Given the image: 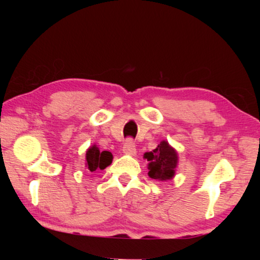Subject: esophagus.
<instances>
[{"mask_svg":"<svg viewBox=\"0 0 260 260\" xmlns=\"http://www.w3.org/2000/svg\"><path fill=\"white\" fill-rule=\"evenodd\" d=\"M123 152L127 155H135L136 154V144L135 142L129 138V140L125 141V143L123 145Z\"/></svg>","mask_w":260,"mask_h":260,"instance_id":"34e87169","label":"esophagus"}]
</instances>
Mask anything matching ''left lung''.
<instances>
[{
  "label": "left lung",
  "mask_w": 260,
  "mask_h": 260,
  "mask_svg": "<svg viewBox=\"0 0 260 260\" xmlns=\"http://www.w3.org/2000/svg\"><path fill=\"white\" fill-rule=\"evenodd\" d=\"M144 158H147L148 175L154 180L167 181L172 180L175 175V170L179 162L177 152L167 141H162L157 148L150 152H145Z\"/></svg>",
  "instance_id": "obj_1"
}]
</instances>
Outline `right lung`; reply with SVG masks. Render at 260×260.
Listing matches in <instances>:
<instances>
[{
    "label": "right lung",
    "instance_id": "1",
    "mask_svg": "<svg viewBox=\"0 0 260 260\" xmlns=\"http://www.w3.org/2000/svg\"><path fill=\"white\" fill-rule=\"evenodd\" d=\"M112 154L110 151H101L97 145H92L86 151V167L90 172L103 170L112 163Z\"/></svg>",
    "mask_w": 260,
    "mask_h": 260
}]
</instances>
